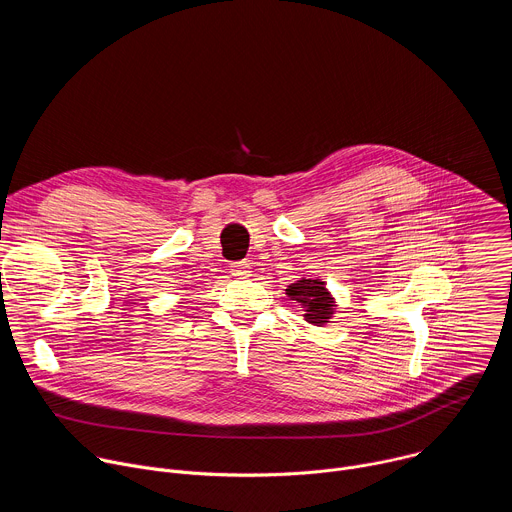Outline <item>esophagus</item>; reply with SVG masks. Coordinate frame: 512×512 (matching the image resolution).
<instances>
[{
	"mask_svg": "<svg viewBox=\"0 0 512 512\" xmlns=\"http://www.w3.org/2000/svg\"><path fill=\"white\" fill-rule=\"evenodd\" d=\"M251 267H249V263L247 261H239V263H233L231 265V271H233V275H237V277H249V271Z\"/></svg>",
	"mask_w": 512,
	"mask_h": 512,
	"instance_id": "esophagus-1",
	"label": "esophagus"
}]
</instances>
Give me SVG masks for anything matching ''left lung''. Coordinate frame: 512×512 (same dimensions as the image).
Returning a JSON list of instances; mask_svg holds the SVG:
<instances>
[{"label":"left lung","instance_id":"1","mask_svg":"<svg viewBox=\"0 0 512 512\" xmlns=\"http://www.w3.org/2000/svg\"><path fill=\"white\" fill-rule=\"evenodd\" d=\"M287 296L306 308V320L310 324L322 326L334 314V298L328 294L326 283L320 279H300L298 283L287 285Z\"/></svg>","mask_w":512,"mask_h":512}]
</instances>
